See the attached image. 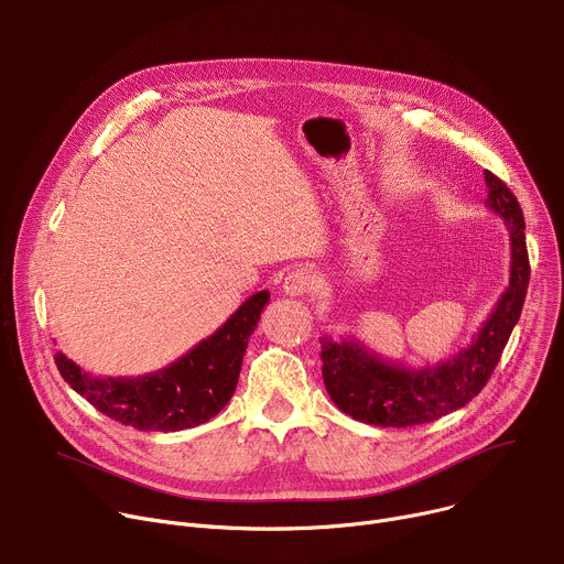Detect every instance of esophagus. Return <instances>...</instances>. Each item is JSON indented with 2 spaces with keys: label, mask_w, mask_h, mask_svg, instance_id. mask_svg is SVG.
Instances as JSON below:
<instances>
[{
  "label": "esophagus",
  "mask_w": 564,
  "mask_h": 564,
  "mask_svg": "<svg viewBox=\"0 0 564 564\" xmlns=\"http://www.w3.org/2000/svg\"><path fill=\"white\" fill-rule=\"evenodd\" d=\"M315 283H317V279H315L313 270H308V268H296V270H292V272L285 276V281H283V292H285L288 296H303V294H308V292L315 288Z\"/></svg>",
  "instance_id": "1"
}]
</instances>
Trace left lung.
I'll use <instances>...</instances> for the list:
<instances>
[{
	"label": "left lung",
	"mask_w": 564,
	"mask_h": 564,
	"mask_svg": "<svg viewBox=\"0 0 564 564\" xmlns=\"http://www.w3.org/2000/svg\"><path fill=\"white\" fill-rule=\"evenodd\" d=\"M486 207L503 218L510 234V279L495 311L475 339L438 365L421 369L384 360L360 339L322 337V376L330 400L344 414L378 427H412L432 423L468 404L492 376L503 346L513 333L531 265L527 253L524 216L518 197L490 171H484Z\"/></svg>",
	"instance_id": "obj_1"
}]
</instances>
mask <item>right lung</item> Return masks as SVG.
Here are the masks:
<instances>
[{
	"mask_svg": "<svg viewBox=\"0 0 564 564\" xmlns=\"http://www.w3.org/2000/svg\"><path fill=\"white\" fill-rule=\"evenodd\" d=\"M270 292L251 294L207 339L177 362L137 378H100L83 371L67 355L56 352V367L67 384L100 414L141 432H180L212 421L231 400L242 355Z\"/></svg>",
	"mask_w": 564,
	"mask_h": 564,
	"instance_id": "obj_1",
	"label": "right lung"
}]
</instances>
